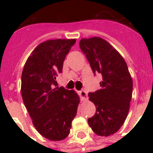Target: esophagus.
Segmentation results:
<instances>
[{
  "mask_svg": "<svg viewBox=\"0 0 153 153\" xmlns=\"http://www.w3.org/2000/svg\"><path fill=\"white\" fill-rule=\"evenodd\" d=\"M79 95L80 97L81 100H86L87 99H88V96H87V93H86L85 90H80L79 91Z\"/></svg>",
  "mask_w": 153,
  "mask_h": 153,
  "instance_id": "esophagus-1",
  "label": "esophagus"
}]
</instances>
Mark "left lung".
Instances as JSON below:
<instances>
[{"instance_id":"1","label":"left lung","mask_w":153,"mask_h":153,"mask_svg":"<svg viewBox=\"0 0 153 153\" xmlns=\"http://www.w3.org/2000/svg\"><path fill=\"white\" fill-rule=\"evenodd\" d=\"M79 47L93 74L102 76L100 90L88 94L96 106L89 126L98 136H110L120 129L129 113L132 80L128 67L120 53L100 37L82 39Z\"/></svg>"}]
</instances>
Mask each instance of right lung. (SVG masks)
I'll return each instance as SVG.
<instances>
[{
    "instance_id": "1",
    "label": "right lung",
    "mask_w": 153,
    "mask_h": 153,
    "mask_svg": "<svg viewBox=\"0 0 153 153\" xmlns=\"http://www.w3.org/2000/svg\"><path fill=\"white\" fill-rule=\"evenodd\" d=\"M75 39L41 43L27 60L21 76L24 103L40 135L52 141L64 140L76 115L79 96L74 90L56 87V76Z\"/></svg>"
}]
</instances>
